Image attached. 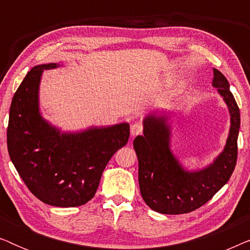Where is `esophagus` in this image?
I'll return each instance as SVG.
<instances>
[{
	"mask_svg": "<svg viewBox=\"0 0 250 250\" xmlns=\"http://www.w3.org/2000/svg\"><path fill=\"white\" fill-rule=\"evenodd\" d=\"M142 132H143V125L141 123H134V124L131 126V134L133 136L142 134Z\"/></svg>",
	"mask_w": 250,
	"mask_h": 250,
	"instance_id": "esophagus-1",
	"label": "esophagus"
}]
</instances>
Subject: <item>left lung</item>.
Listing matches in <instances>:
<instances>
[{"instance_id": "1", "label": "left lung", "mask_w": 250, "mask_h": 250, "mask_svg": "<svg viewBox=\"0 0 250 250\" xmlns=\"http://www.w3.org/2000/svg\"><path fill=\"white\" fill-rule=\"evenodd\" d=\"M213 73V85L231 114L227 146L213 165L199 172H186L169 150V127L165 117H146L143 135H138L133 142L139 160L140 192L146 204L158 213L177 215L198 209L230 180L234 170L240 111L227 78L215 68Z\"/></svg>"}]
</instances>
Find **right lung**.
<instances>
[{"label":"right lung","instance_id":"add662e5","mask_svg":"<svg viewBox=\"0 0 250 250\" xmlns=\"http://www.w3.org/2000/svg\"><path fill=\"white\" fill-rule=\"evenodd\" d=\"M34 67L13 95L6 132L9 156L37 199L56 207H76L94 197L102 172L129 138V125L94 127L60 134L39 112V85L44 70Z\"/></svg>","mask_w":250,"mask_h":250}]
</instances>
